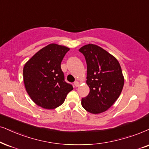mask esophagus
I'll use <instances>...</instances> for the list:
<instances>
[{
  "label": "esophagus",
  "mask_w": 149,
  "mask_h": 149,
  "mask_svg": "<svg viewBox=\"0 0 149 149\" xmlns=\"http://www.w3.org/2000/svg\"><path fill=\"white\" fill-rule=\"evenodd\" d=\"M79 84H79V82H78V81H76V82H74V85H75V86H76V87H77V86H79Z\"/></svg>",
  "instance_id": "34e87169"
}]
</instances>
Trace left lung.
Segmentation results:
<instances>
[{
	"instance_id": "1",
	"label": "left lung",
	"mask_w": 149,
	"mask_h": 149,
	"mask_svg": "<svg viewBox=\"0 0 149 149\" xmlns=\"http://www.w3.org/2000/svg\"><path fill=\"white\" fill-rule=\"evenodd\" d=\"M79 52L85 57L86 84L90 88L81 104L86 111L101 113L114 104L122 91L125 78L121 67L113 56L96 45H86Z\"/></svg>"
}]
</instances>
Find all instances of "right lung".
<instances>
[{
  "mask_svg": "<svg viewBox=\"0 0 149 149\" xmlns=\"http://www.w3.org/2000/svg\"><path fill=\"white\" fill-rule=\"evenodd\" d=\"M69 47L52 43L41 49L23 68V80L28 95L38 106L54 109L63 104L73 86L65 81L61 62Z\"/></svg>",
  "mask_w": 149,
  "mask_h": 149,
  "instance_id": "obj_1",
  "label": "right lung"
}]
</instances>
